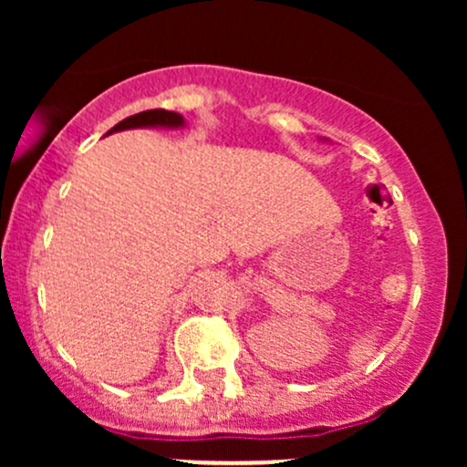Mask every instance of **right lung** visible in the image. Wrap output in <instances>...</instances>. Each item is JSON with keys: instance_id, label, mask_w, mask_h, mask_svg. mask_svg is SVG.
Masks as SVG:
<instances>
[{"instance_id": "add662e5", "label": "right lung", "mask_w": 467, "mask_h": 467, "mask_svg": "<svg viewBox=\"0 0 467 467\" xmlns=\"http://www.w3.org/2000/svg\"><path fill=\"white\" fill-rule=\"evenodd\" d=\"M184 125V118L175 111L166 109H147L140 114L125 118L122 122H118L111 131H122V130H133V127H182ZM109 131V133H111Z\"/></svg>"}]
</instances>
